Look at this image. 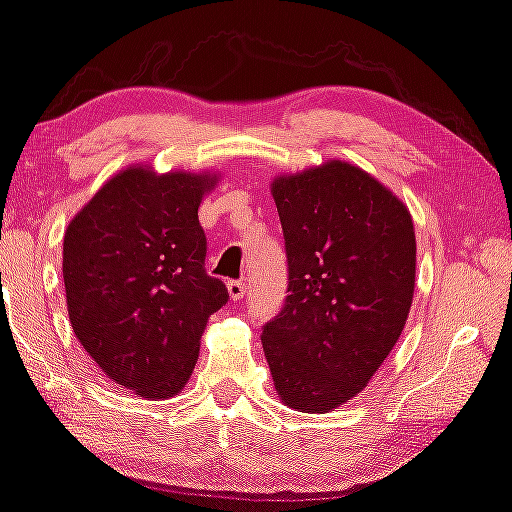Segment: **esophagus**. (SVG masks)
I'll return each instance as SVG.
<instances>
[{
  "label": "esophagus",
  "instance_id": "34e87169",
  "mask_svg": "<svg viewBox=\"0 0 512 512\" xmlns=\"http://www.w3.org/2000/svg\"><path fill=\"white\" fill-rule=\"evenodd\" d=\"M228 295L232 297V300H241V297L246 295V282L230 280V282H228Z\"/></svg>",
  "mask_w": 512,
  "mask_h": 512
}]
</instances>
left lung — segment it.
<instances>
[{"label": "left lung", "instance_id": "1", "mask_svg": "<svg viewBox=\"0 0 512 512\" xmlns=\"http://www.w3.org/2000/svg\"><path fill=\"white\" fill-rule=\"evenodd\" d=\"M271 194L288 295L264 327V356L284 405L324 414L367 387L405 329L416 280L412 215L345 161L280 174Z\"/></svg>", "mask_w": 512, "mask_h": 512}]
</instances>
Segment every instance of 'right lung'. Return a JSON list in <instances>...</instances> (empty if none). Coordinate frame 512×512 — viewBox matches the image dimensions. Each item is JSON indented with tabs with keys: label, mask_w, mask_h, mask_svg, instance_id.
<instances>
[{
	"label": "right lung",
	"mask_w": 512,
	"mask_h": 512,
	"mask_svg": "<svg viewBox=\"0 0 512 512\" xmlns=\"http://www.w3.org/2000/svg\"><path fill=\"white\" fill-rule=\"evenodd\" d=\"M217 176L129 165L64 230L73 333L107 378L147 401L181 392L208 318L228 302L226 284L203 266L199 224Z\"/></svg>",
	"instance_id": "add662e5"
}]
</instances>
